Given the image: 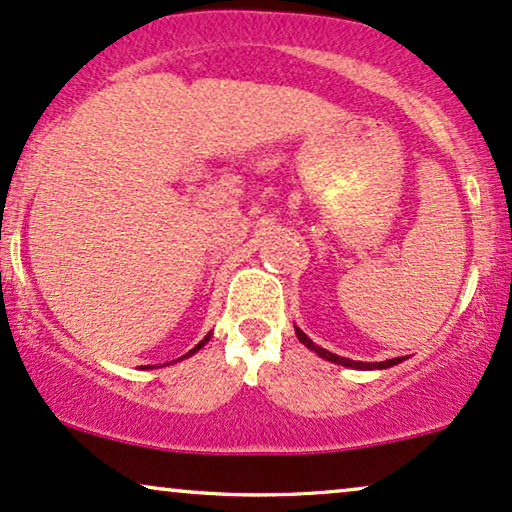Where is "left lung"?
<instances>
[{"instance_id": "obj_1", "label": "left lung", "mask_w": 512, "mask_h": 512, "mask_svg": "<svg viewBox=\"0 0 512 512\" xmlns=\"http://www.w3.org/2000/svg\"><path fill=\"white\" fill-rule=\"evenodd\" d=\"M295 335H297V340L302 342L304 347H309L312 349V352H316L319 354L321 359H326V361H331V364H338V366H347V368H357V371H375V368H378V371H383V368H390V366H397V364H401V361H404L406 357H397V359H387V361H352V359H345V357H338V354H333V352H328V349H323V347H319V345H314L312 342V338H307V333H302L300 328L295 326Z\"/></svg>"}]
</instances>
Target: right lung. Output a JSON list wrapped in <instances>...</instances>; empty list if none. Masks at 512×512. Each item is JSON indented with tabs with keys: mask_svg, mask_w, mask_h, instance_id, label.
Returning a JSON list of instances; mask_svg holds the SVG:
<instances>
[{
	"mask_svg": "<svg viewBox=\"0 0 512 512\" xmlns=\"http://www.w3.org/2000/svg\"><path fill=\"white\" fill-rule=\"evenodd\" d=\"M208 342H210V333H208V335H205V338H203V340H200L196 347H193V349H189V352H186V354H184V357H179L177 361H181V359H186V357H191V354H196V352H198V349H200V347H205V345H208ZM170 364H174V361H170ZM146 368H153V366H146Z\"/></svg>",
	"mask_w": 512,
	"mask_h": 512,
	"instance_id": "1",
	"label": "right lung"
}]
</instances>
